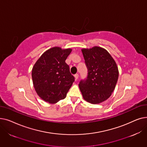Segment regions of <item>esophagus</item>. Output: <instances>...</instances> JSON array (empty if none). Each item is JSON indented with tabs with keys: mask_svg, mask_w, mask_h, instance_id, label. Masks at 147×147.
<instances>
[{
	"mask_svg": "<svg viewBox=\"0 0 147 147\" xmlns=\"http://www.w3.org/2000/svg\"><path fill=\"white\" fill-rule=\"evenodd\" d=\"M74 78H75L76 80H78V79L79 78V74H76L74 75Z\"/></svg>",
	"mask_w": 147,
	"mask_h": 147,
	"instance_id": "34e87169",
	"label": "esophagus"
}]
</instances>
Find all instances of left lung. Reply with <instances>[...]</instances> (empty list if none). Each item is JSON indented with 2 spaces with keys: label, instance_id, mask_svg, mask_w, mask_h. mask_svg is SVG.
Here are the masks:
<instances>
[{
  "label": "left lung",
  "instance_id": "1",
  "mask_svg": "<svg viewBox=\"0 0 147 147\" xmlns=\"http://www.w3.org/2000/svg\"><path fill=\"white\" fill-rule=\"evenodd\" d=\"M88 68V77L81 80L79 86L83 99L97 104L109 98L114 91L119 78L116 63L106 49L94 46L82 49Z\"/></svg>",
  "mask_w": 147,
  "mask_h": 147
}]
</instances>
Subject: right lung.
<instances>
[{"label":"right lung","instance_id":"obj_1","mask_svg":"<svg viewBox=\"0 0 147 147\" xmlns=\"http://www.w3.org/2000/svg\"><path fill=\"white\" fill-rule=\"evenodd\" d=\"M72 51L55 46L46 51L36 62L32 72L37 95L45 101L55 104L66 97L74 82L65 60Z\"/></svg>","mask_w":147,"mask_h":147}]
</instances>
